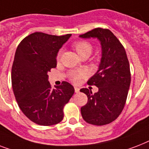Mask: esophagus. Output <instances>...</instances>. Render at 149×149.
I'll list each match as a JSON object with an SVG mask.
<instances>
[{
    "instance_id": "34e87169",
    "label": "esophagus",
    "mask_w": 149,
    "mask_h": 149,
    "mask_svg": "<svg viewBox=\"0 0 149 149\" xmlns=\"http://www.w3.org/2000/svg\"><path fill=\"white\" fill-rule=\"evenodd\" d=\"M74 90H75V93H79V87H77V86H75Z\"/></svg>"
}]
</instances>
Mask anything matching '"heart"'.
<instances>
[{
    "label": "heart",
    "mask_w": 149,
    "mask_h": 149,
    "mask_svg": "<svg viewBox=\"0 0 149 149\" xmlns=\"http://www.w3.org/2000/svg\"><path fill=\"white\" fill-rule=\"evenodd\" d=\"M74 48L77 53L80 57H84V56H91V52L93 51V46L91 43L86 42V41H78L74 44ZM62 52H59L58 54V58H60ZM85 76V72L82 70H77V71H72L70 72V78L72 82L74 83H78L80 81V79Z\"/></svg>",
    "instance_id": "heart-1"
}]
</instances>
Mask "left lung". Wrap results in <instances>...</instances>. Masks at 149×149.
<instances>
[{
    "label": "left lung",
    "instance_id": "1",
    "mask_svg": "<svg viewBox=\"0 0 149 149\" xmlns=\"http://www.w3.org/2000/svg\"><path fill=\"white\" fill-rule=\"evenodd\" d=\"M82 38H97L101 45V58L97 72L87 82L98 87L97 93L83 88L88 101L81 107L84 120L93 125L110 124L124 109L131 84L129 62L125 48L108 29L97 28L80 35Z\"/></svg>",
    "mask_w": 149,
    "mask_h": 149
}]
</instances>
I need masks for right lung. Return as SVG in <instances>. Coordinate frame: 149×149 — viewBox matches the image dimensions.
Instances as JSON below:
<instances>
[{
    "label": "right lung",
    "instance_id": "1",
    "mask_svg": "<svg viewBox=\"0 0 149 149\" xmlns=\"http://www.w3.org/2000/svg\"><path fill=\"white\" fill-rule=\"evenodd\" d=\"M71 34L56 36L35 32L20 42L11 69L15 99L27 118L43 126L63 119V107L74 93L68 82L52 88L48 72L56 68V56Z\"/></svg>",
    "mask_w": 149,
    "mask_h": 149
}]
</instances>
